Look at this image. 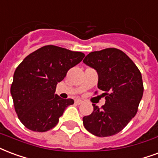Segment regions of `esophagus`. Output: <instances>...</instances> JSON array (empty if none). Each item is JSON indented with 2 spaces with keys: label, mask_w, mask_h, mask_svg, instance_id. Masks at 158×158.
Segmentation results:
<instances>
[{
  "label": "esophagus",
  "mask_w": 158,
  "mask_h": 158,
  "mask_svg": "<svg viewBox=\"0 0 158 158\" xmlns=\"http://www.w3.org/2000/svg\"><path fill=\"white\" fill-rule=\"evenodd\" d=\"M75 103L77 104V105H80V104H82L83 101L81 100H76Z\"/></svg>",
  "instance_id": "1"
}]
</instances>
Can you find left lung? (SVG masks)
Segmentation results:
<instances>
[{"label":"left lung","instance_id":"left-lung-1","mask_svg":"<svg viewBox=\"0 0 158 158\" xmlns=\"http://www.w3.org/2000/svg\"><path fill=\"white\" fill-rule=\"evenodd\" d=\"M83 62L97 71L98 88L106 96L101 108L93 105V112L84 116V126L99 137L115 135L138 110L144 90L141 72L125 52L114 48L89 52Z\"/></svg>","mask_w":158,"mask_h":158}]
</instances>
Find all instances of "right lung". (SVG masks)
Returning <instances> with one entry per match:
<instances>
[{"instance_id":"add662e5","label":"right lung","mask_w":158,"mask_h":158,"mask_svg":"<svg viewBox=\"0 0 158 158\" xmlns=\"http://www.w3.org/2000/svg\"><path fill=\"white\" fill-rule=\"evenodd\" d=\"M84 57L81 52L47 45L23 59L15 70L10 94L15 111L24 127L44 132L58 124L73 100L54 94L56 86Z\"/></svg>"}]
</instances>
